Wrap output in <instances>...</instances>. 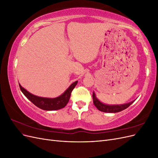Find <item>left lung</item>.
I'll return each mask as SVG.
<instances>
[{"label": "left lung", "mask_w": 158, "mask_h": 158, "mask_svg": "<svg viewBox=\"0 0 158 158\" xmlns=\"http://www.w3.org/2000/svg\"><path fill=\"white\" fill-rule=\"evenodd\" d=\"M93 102L95 106L99 111L106 113H117L128 108L135 101L122 105H107L100 102L95 96V93L93 92Z\"/></svg>", "instance_id": "8db88e82"}]
</instances>
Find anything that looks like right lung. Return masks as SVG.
Listing matches in <instances>:
<instances>
[{
	"label": "right lung",
	"mask_w": 158,
	"mask_h": 158,
	"mask_svg": "<svg viewBox=\"0 0 158 158\" xmlns=\"http://www.w3.org/2000/svg\"><path fill=\"white\" fill-rule=\"evenodd\" d=\"M77 83L78 81H76L70 85L69 88L63 94L55 98L37 96V95H33L29 92H27L20 84H19V86H20V88L23 95L35 106L43 110H45V111H54V110L60 109L66 106V104L68 103L70 99L72 91L75 88Z\"/></svg>",
	"instance_id": "right-lung-1"
}]
</instances>
